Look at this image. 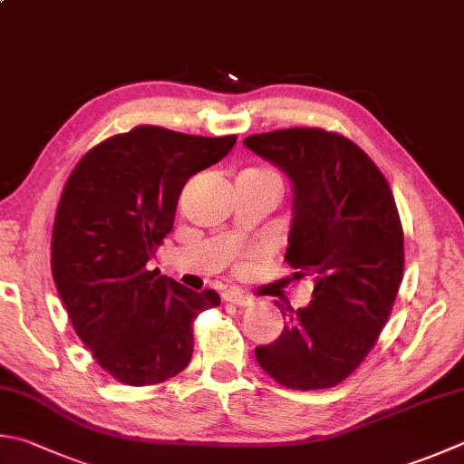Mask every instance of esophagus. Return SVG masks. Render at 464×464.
Returning a JSON list of instances; mask_svg holds the SVG:
<instances>
[{"label": "esophagus", "mask_w": 464, "mask_h": 464, "mask_svg": "<svg viewBox=\"0 0 464 464\" xmlns=\"http://www.w3.org/2000/svg\"><path fill=\"white\" fill-rule=\"evenodd\" d=\"M222 296H224V301H228V303H234V304H248L250 303V296L246 295V293H242L240 288H228V291L226 293H222Z\"/></svg>", "instance_id": "34e87169"}]
</instances>
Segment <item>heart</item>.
Here are the masks:
<instances>
[{
	"label": "heart",
	"instance_id": "obj_1",
	"mask_svg": "<svg viewBox=\"0 0 464 464\" xmlns=\"http://www.w3.org/2000/svg\"><path fill=\"white\" fill-rule=\"evenodd\" d=\"M252 171H258V173H270V176H275L273 171H265V169H252Z\"/></svg>",
	"mask_w": 464,
	"mask_h": 464
}]
</instances>
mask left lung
<instances>
[{
  "label": "left lung",
  "mask_w": 464,
  "mask_h": 464,
  "mask_svg": "<svg viewBox=\"0 0 464 464\" xmlns=\"http://www.w3.org/2000/svg\"><path fill=\"white\" fill-rule=\"evenodd\" d=\"M295 186L285 260L311 276L313 301L283 309L281 337L256 347V362L291 390L347 380L386 327L404 275V230L383 173L352 139L319 127L244 139Z\"/></svg>",
  "instance_id": "obj_1"
}]
</instances>
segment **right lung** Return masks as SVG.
Here are the masks:
<instances>
[{
	"instance_id": "obj_1",
	"label": "right lung",
	"mask_w": 464,
	"mask_h": 464,
	"mask_svg": "<svg viewBox=\"0 0 464 464\" xmlns=\"http://www.w3.org/2000/svg\"><path fill=\"white\" fill-rule=\"evenodd\" d=\"M236 135L199 137L139 125L86 153L66 179L52 226V276L76 335L127 386L188 368L194 319L220 304L151 270L194 173L230 153Z\"/></svg>"
}]
</instances>
